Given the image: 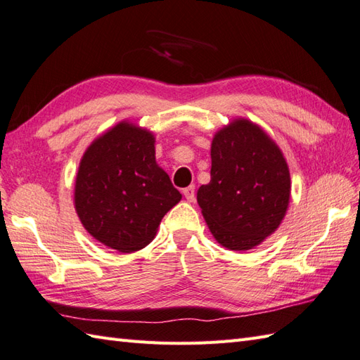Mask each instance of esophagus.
I'll return each mask as SVG.
<instances>
[{
	"label": "esophagus",
	"instance_id": "obj_1",
	"mask_svg": "<svg viewBox=\"0 0 360 360\" xmlns=\"http://www.w3.org/2000/svg\"><path fill=\"white\" fill-rule=\"evenodd\" d=\"M183 195H185V198L188 201H194L195 200V186L191 185V186L183 189Z\"/></svg>",
	"mask_w": 360,
	"mask_h": 360
}]
</instances>
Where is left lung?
Wrapping results in <instances>:
<instances>
[{
    "instance_id": "8db88e82",
    "label": "left lung",
    "mask_w": 360,
    "mask_h": 360,
    "mask_svg": "<svg viewBox=\"0 0 360 360\" xmlns=\"http://www.w3.org/2000/svg\"><path fill=\"white\" fill-rule=\"evenodd\" d=\"M210 181L197 201L214 238L249 250L281 224L290 200V172L278 145L258 125L235 119L210 146Z\"/></svg>"
}]
</instances>
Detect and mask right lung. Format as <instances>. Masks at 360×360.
Instances as JSON below:
<instances>
[{
  "instance_id": "right-lung-1",
  "label": "right lung",
  "mask_w": 360,
  "mask_h": 360,
  "mask_svg": "<svg viewBox=\"0 0 360 360\" xmlns=\"http://www.w3.org/2000/svg\"><path fill=\"white\" fill-rule=\"evenodd\" d=\"M148 129L120 122L86 148L79 163L75 207L93 238L129 253L155 236L165 214L181 200L155 163Z\"/></svg>"
}]
</instances>
